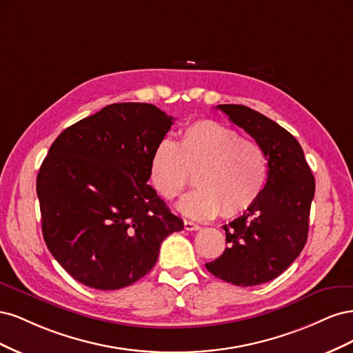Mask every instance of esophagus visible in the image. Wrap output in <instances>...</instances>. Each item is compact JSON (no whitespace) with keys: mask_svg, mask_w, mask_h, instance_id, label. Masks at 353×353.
I'll return each instance as SVG.
<instances>
[{"mask_svg":"<svg viewBox=\"0 0 353 353\" xmlns=\"http://www.w3.org/2000/svg\"><path fill=\"white\" fill-rule=\"evenodd\" d=\"M184 228H185L187 231H196V230H199L200 227L197 225V223L191 222V221H184Z\"/></svg>","mask_w":353,"mask_h":353,"instance_id":"obj_1","label":"esophagus"}]
</instances>
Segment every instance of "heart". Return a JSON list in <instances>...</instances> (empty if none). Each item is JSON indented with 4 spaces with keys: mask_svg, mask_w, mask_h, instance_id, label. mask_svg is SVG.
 Masks as SVG:
<instances>
[{
    "mask_svg": "<svg viewBox=\"0 0 353 353\" xmlns=\"http://www.w3.org/2000/svg\"><path fill=\"white\" fill-rule=\"evenodd\" d=\"M194 175L196 190L178 209L193 219L237 216L262 194L268 176L263 148L213 121L187 126L178 143L162 140L150 159V181L165 200L183 193Z\"/></svg>",
    "mask_w": 353,
    "mask_h": 353,
    "instance_id": "b5f03b06",
    "label": "heart"
}]
</instances>
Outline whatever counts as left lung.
<instances>
[{
    "label": "left lung",
    "mask_w": 353,
    "mask_h": 353,
    "mask_svg": "<svg viewBox=\"0 0 353 353\" xmlns=\"http://www.w3.org/2000/svg\"><path fill=\"white\" fill-rule=\"evenodd\" d=\"M216 109L263 148L268 178L254 205L223 225L228 248L206 270L234 285L263 284L283 274L305 248L315 179L301 144L283 126L241 104Z\"/></svg>",
    "instance_id": "left-lung-1"
}]
</instances>
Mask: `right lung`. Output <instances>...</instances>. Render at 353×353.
<instances>
[{
    "label": "right lung",
    "mask_w": 353,
    "mask_h": 353,
    "mask_svg": "<svg viewBox=\"0 0 353 353\" xmlns=\"http://www.w3.org/2000/svg\"><path fill=\"white\" fill-rule=\"evenodd\" d=\"M174 117L147 103H114L66 128L37 176L42 236L74 280L119 290L156 265L184 222L150 179V159Z\"/></svg>",
    "instance_id": "add662e5"
}]
</instances>
